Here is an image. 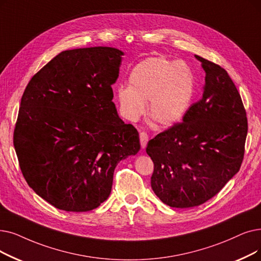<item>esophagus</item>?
<instances>
[{
	"label": "esophagus",
	"instance_id": "34e87169",
	"mask_svg": "<svg viewBox=\"0 0 261 261\" xmlns=\"http://www.w3.org/2000/svg\"><path fill=\"white\" fill-rule=\"evenodd\" d=\"M140 141H141L142 148H145L147 143H148V135H147L146 132H144V131L140 132Z\"/></svg>",
	"mask_w": 261,
	"mask_h": 261
}]
</instances>
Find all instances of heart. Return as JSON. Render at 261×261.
Segmentation results:
<instances>
[{
    "label": "heart",
    "mask_w": 261,
    "mask_h": 261,
    "mask_svg": "<svg viewBox=\"0 0 261 261\" xmlns=\"http://www.w3.org/2000/svg\"><path fill=\"white\" fill-rule=\"evenodd\" d=\"M194 86L193 74L186 64L155 56L133 68L129 86H119L116 97L127 119H140L148 101L149 117L161 126H172L187 112Z\"/></svg>",
    "instance_id": "heart-1"
}]
</instances>
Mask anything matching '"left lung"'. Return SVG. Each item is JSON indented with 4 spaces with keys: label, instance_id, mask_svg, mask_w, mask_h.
<instances>
[{
    "label": "left lung",
    "instance_id": "1",
    "mask_svg": "<svg viewBox=\"0 0 261 261\" xmlns=\"http://www.w3.org/2000/svg\"><path fill=\"white\" fill-rule=\"evenodd\" d=\"M206 72L200 100L184 121L147 144L151 188L165 205L191 208L211 199L239 172L247 135L241 96L224 68L195 55Z\"/></svg>",
    "mask_w": 261,
    "mask_h": 261
}]
</instances>
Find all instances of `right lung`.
Masks as SVG:
<instances>
[{
  "instance_id": "obj_1",
  "label": "right lung",
  "mask_w": 261,
  "mask_h": 261,
  "mask_svg": "<svg viewBox=\"0 0 261 261\" xmlns=\"http://www.w3.org/2000/svg\"><path fill=\"white\" fill-rule=\"evenodd\" d=\"M121 55L109 47L63 51L22 95L14 131L19 166L35 193L60 210L98 208L117 163L141 148L138 130L112 101Z\"/></svg>"
}]
</instances>
